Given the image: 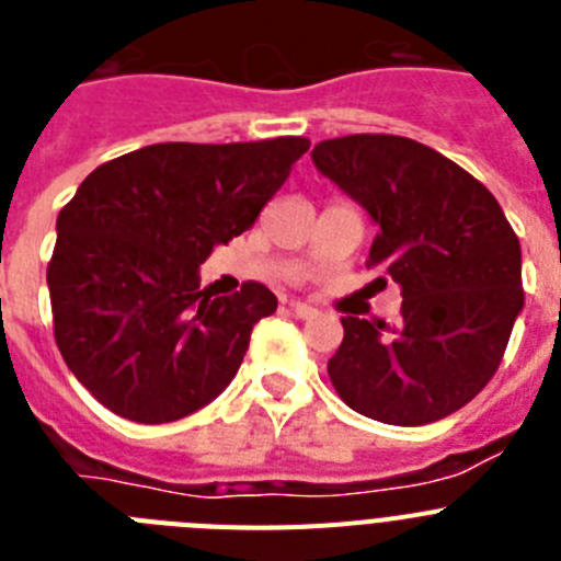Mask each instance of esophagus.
I'll return each instance as SVG.
<instances>
[{"label": "esophagus", "instance_id": "esophagus-1", "mask_svg": "<svg viewBox=\"0 0 561 561\" xmlns=\"http://www.w3.org/2000/svg\"><path fill=\"white\" fill-rule=\"evenodd\" d=\"M291 311H295V317H300V320H311V317H317V309L309 304H291Z\"/></svg>", "mask_w": 561, "mask_h": 561}]
</instances>
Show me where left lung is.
Returning <instances> with one entry per match:
<instances>
[{
  "label": "left lung",
  "mask_w": 561,
  "mask_h": 561,
  "mask_svg": "<svg viewBox=\"0 0 561 561\" xmlns=\"http://www.w3.org/2000/svg\"><path fill=\"white\" fill-rule=\"evenodd\" d=\"M311 162L368 213L370 264L404 297L393 325L342 320L329 359L336 393L381 424L447 419L492 379L523 311L519 238L472 173L408 137H336Z\"/></svg>",
  "instance_id": "8db88e82"
}]
</instances>
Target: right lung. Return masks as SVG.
Instances as JSON below:
<instances>
[{
  "mask_svg": "<svg viewBox=\"0 0 561 561\" xmlns=\"http://www.w3.org/2000/svg\"><path fill=\"white\" fill-rule=\"evenodd\" d=\"M306 151L304 137L157 142L81 182L58 213L47 286L58 351L103 408L165 424L230 385L277 297L264 284L213 297L199 266L255 225Z\"/></svg>",
  "mask_w": 561,
  "mask_h": 561,
  "instance_id": "right-lung-1",
  "label": "right lung"
}]
</instances>
